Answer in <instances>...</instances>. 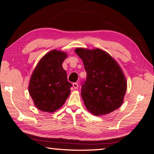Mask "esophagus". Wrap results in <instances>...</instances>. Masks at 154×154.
Wrapping results in <instances>:
<instances>
[{"label": "esophagus", "mask_w": 154, "mask_h": 154, "mask_svg": "<svg viewBox=\"0 0 154 154\" xmlns=\"http://www.w3.org/2000/svg\"><path fill=\"white\" fill-rule=\"evenodd\" d=\"M73 87H74L75 89H78V87H79V85H78V83L76 82H74L73 83Z\"/></svg>", "instance_id": "34e87169"}]
</instances>
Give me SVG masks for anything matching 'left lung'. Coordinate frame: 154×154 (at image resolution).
Masks as SVG:
<instances>
[{
  "mask_svg": "<svg viewBox=\"0 0 154 154\" xmlns=\"http://www.w3.org/2000/svg\"><path fill=\"white\" fill-rule=\"evenodd\" d=\"M82 60L87 79L81 96L87 109L94 115H106L122 106L127 82L119 65L109 54L99 48H76Z\"/></svg>",
  "mask_w": 154,
  "mask_h": 154,
  "instance_id": "1",
  "label": "left lung"
}]
</instances>
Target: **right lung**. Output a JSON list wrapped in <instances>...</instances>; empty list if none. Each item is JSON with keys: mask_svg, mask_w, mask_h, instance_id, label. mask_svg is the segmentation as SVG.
Returning <instances> with one entry per match:
<instances>
[{"mask_svg": "<svg viewBox=\"0 0 154 154\" xmlns=\"http://www.w3.org/2000/svg\"><path fill=\"white\" fill-rule=\"evenodd\" d=\"M67 57L65 52L52 50L42 58L32 72L29 92L35 106L42 111H56L70 94L72 85L62 67Z\"/></svg>", "mask_w": 154, "mask_h": 154, "instance_id": "right-lung-1", "label": "right lung"}]
</instances>
